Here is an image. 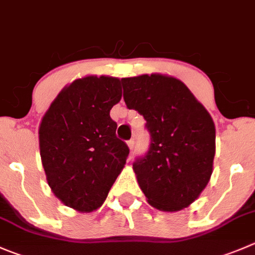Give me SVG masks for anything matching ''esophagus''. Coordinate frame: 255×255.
<instances>
[{
  "label": "esophagus",
  "mask_w": 255,
  "mask_h": 255,
  "mask_svg": "<svg viewBox=\"0 0 255 255\" xmlns=\"http://www.w3.org/2000/svg\"><path fill=\"white\" fill-rule=\"evenodd\" d=\"M128 145H129L130 150H132V149H134V145H135V141H134V139H130L129 141H128Z\"/></svg>",
  "instance_id": "obj_1"
}]
</instances>
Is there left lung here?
<instances>
[{
	"instance_id": "obj_1",
	"label": "left lung",
	"mask_w": 255,
	"mask_h": 255,
	"mask_svg": "<svg viewBox=\"0 0 255 255\" xmlns=\"http://www.w3.org/2000/svg\"><path fill=\"white\" fill-rule=\"evenodd\" d=\"M124 101L146 120L149 149L132 162L147 202L176 212L195 200L213 171L215 126L209 113L175 77L142 75L121 80Z\"/></svg>"
}]
</instances>
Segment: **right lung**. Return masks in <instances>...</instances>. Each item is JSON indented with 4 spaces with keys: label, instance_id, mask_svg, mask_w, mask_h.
I'll return each mask as SVG.
<instances>
[{
    "label": "right lung",
    "instance_id": "1",
    "mask_svg": "<svg viewBox=\"0 0 255 255\" xmlns=\"http://www.w3.org/2000/svg\"><path fill=\"white\" fill-rule=\"evenodd\" d=\"M120 80L87 76L64 89L43 116L40 152L53 194L79 212L101 207L129 156L110 110Z\"/></svg>",
    "mask_w": 255,
    "mask_h": 255
}]
</instances>
